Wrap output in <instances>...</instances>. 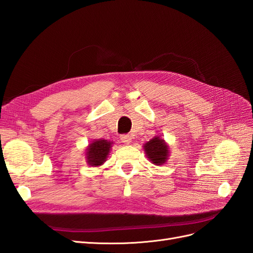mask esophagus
I'll return each mask as SVG.
<instances>
[{"label":"esophagus","mask_w":253,"mask_h":253,"mask_svg":"<svg viewBox=\"0 0 253 253\" xmlns=\"http://www.w3.org/2000/svg\"><path fill=\"white\" fill-rule=\"evenodd\" d=\"M120 140L125 144H129L132 142V137L129 135H122V136H120Z\"/></svg>","instance_id":"34e87169"}]
</instances>
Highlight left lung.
I'll use <instances>...</instances> for the list:
<instances>
[{"label":"left lung","mask_w":253,"mask_h":253,"mask_svg":"<svg viewBox=\"0 0 253 253\" xmlns=\"http://www.w3.org/2000/svg\"><path fill=\"white\" fill-rule=\"evenodd\" d=\"M143 150L150 162L155 166L165 165L170 156L169 145L163 138H160V136H155L150 141L145 142Z\"/></svg>","instance_id":"1"}]
</instances>
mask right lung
Here are the masks:
<instances>
[{
    "instance_id": "obj_1",
    "label": "right lung",
    "mask_w": 253,
    "mask_h": 253,
    "mask_svg": "<svg viewBox=\"0 0 253 253\" xmlns=\"http://www.w3.org/2000/svg\"><path fill=\"white\" fill-rule=\"evenodd\" d=\"M113 141L105 139H95L91 141L85 150L86 163L90 167L102 166L108 158Z\"/></svg>"
}]
</instances>
